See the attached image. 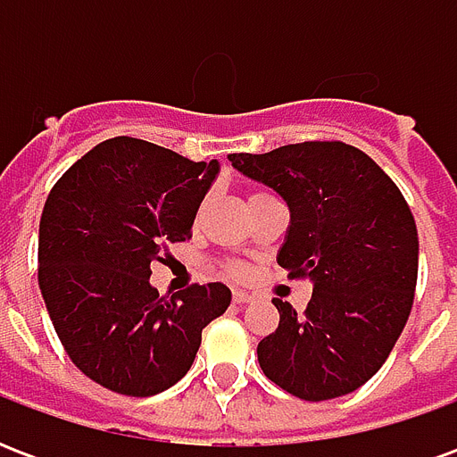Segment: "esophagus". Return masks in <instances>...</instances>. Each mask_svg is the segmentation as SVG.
<instances>
[{
	"mask_svg": "<svg viewBox=\"0 0 457 457\" xmlns=\"http://www.w3.org/2000/svg\"><path fill=\"white\" fill-rule=\"evenodd\" d=\"M252 294H245V291H235V294H232V303H235V306H245V303H252Z\"/></svg>",
	"mask_w": 457,
	"mask_h": 457,
	"instance_id": "34e87169",
	"label": "esophagus"
}]
</instances>
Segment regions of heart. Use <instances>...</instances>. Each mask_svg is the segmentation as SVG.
<instances>
[{
	"instance_id": "heart-1",
	"label": "heart",
	"mask_w": 457,
	"mask_h": 457,
	"mask_svg": "<svg viewBox=\"0 0 457 457\" xmlns=\"http://www.w3.org/2000/svg\"><path fill=\"white\" fill-rule=\"evenodd\" d=\"M257 195H264V193H262V190H252V193H249V200L257 198ZM203 215H205V203H203V205L198 208V212H195V225H200ZM225 274H228L229 278H245L247 277V269L242 267V264H235V262H232V264H225Z\"/></svg>"
}]
</instances>
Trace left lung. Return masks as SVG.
<instances>
[{
  "label": "left lung",
  "mask_w": 457,
  "mask_h": 457,
  "mask_svg": "<svg viewBox=\"0 0 457 457\" xmlns=\"http://www.w3.org/2000/svg\"><path fill=\"white\" fill-rule=\"evenodd\" d=\"M291 210L278 267L308 278L303 313L274 298L278 328L257 347L271 382L306 402L360 389L386 362L413 306L419 235L402 190L364 151L303 141L229 154Z\"/></svg>",
  "instance_id": "obj_1"
}]
</instances>
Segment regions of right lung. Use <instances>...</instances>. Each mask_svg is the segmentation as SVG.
Returning <instances> with one entry per match:
<instances>
[{"mask_svg":"<svg viewBox=\"0 0 457 457\" xmlns=\"http://www.w3.org/2000/svg\"><path fill=\"white\" fill-rule=\"evenodd\" d=\"M218 161L114 137L58 179L38 225V287L73 364L110 392L154 396L188 372L203 328L229 306L225 284L176 296L151 287V262L190 239Z\"/></svg>","mask_w":457,"mask_h":457,"instance_id":"right-lung-1","label":"right lung"}]
</instances>
